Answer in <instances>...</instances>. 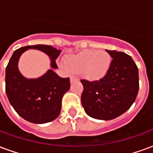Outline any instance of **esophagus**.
<instances>
[{
  "label": "esophagus",
  "instance_id": "1",
  "mask_svg": "<svg viewBox=\"0 0 153 153\" xmlns=\"http://www.w3.org/2000/svg\"><path fill=\"white\" fill-rule=\"evenodd\" d=\"M79 79H78V77L75 76V75H72V76L70 77V81L71 82H73V81H75V80H78Z\"/></svg>",
  "mask_w": 153,
  "mask_h": 153
}]
</instances>
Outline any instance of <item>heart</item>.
Masks as SVG:
<instances>
[{
	"label": "heart",
	"instance_id": "obj_1",
	"mask_svg": "<svg viewBox=\"0 0 153 153\" xmlns=\"http://www.w3.org/2000/svg\"><path fill=\"white\" fill-rule=\"evenodd\" d=\"M65 63L70 70L81 73L87 79L99 80L108 72L111 57L106 51L84 50L68 57Z\"/></svg>",
	"mask_w": 153,
	"mask_h": 153
}]
</instances>
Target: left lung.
Masks as SVG:
<instances>
[{"mask_svg":"<svg viewBox=\"0 0 153 153\" xmlns=\"http://www.w3.org/2000/svg\"><path fill=\"white\" fill-rule=\"evenodd\" d=\"M112 57L108 72L102 79L89 82L82 79L81 102L90 117L109 120L129 109L138 95V67L130 56L109 51Z\"/></svg>","mask_w":153,"mask_h":153,"instance_id":"left-lung-1","label":"left lung"}]
</instances>
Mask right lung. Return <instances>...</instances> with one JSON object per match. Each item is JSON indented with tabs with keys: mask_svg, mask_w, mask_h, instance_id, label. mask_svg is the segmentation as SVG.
<instances>
[{
	"mask_svg": "<svg viewBox=\"0 0 153 153\" xmlns=\"http://www.w3.org/2000/svg\"><path fill=\"white\" fill-rule=\"evenodd\" d=\"M28 49L42 51L50 57L51 70L38 79H27L18 68L21 55ZM61 51L48 45H33L14 51L5 69V92L9 102L22 118L34 124H45L60 115L61 100L70 89L69 78H60L53 71Z\"/></svg>",
	"mask_w": 153,
	"mask_h": 153,
	"instance_id": "add662e5",
	"label": "right lung"
}]
</instances>
